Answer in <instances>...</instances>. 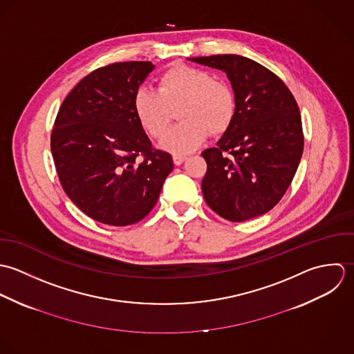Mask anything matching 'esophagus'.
<instances>
[{
    "label": "esophagus",
    "instance_id": "esophagus-1",
    "mask_svg": "<svg viewBox=\"0 0 354 354\" xmlns=\"http://www.w3.org/2000/svg\"><path fill=\"white\" fill-rule=\"evenodd\" d=\"M172 158H174V164H175V165H180L183 161H186L187 157L183 156V154H174Z\"/></svg>",
    "mask_w": 354,
    "mask_h": 354
}]
</instances>
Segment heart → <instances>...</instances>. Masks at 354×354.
Returning <instances> with one entry per match:
<instances>
[{
	"label": "heart",
	"mask_w": 354,
	"mask_h": 354,
	"mask_svg": "<svg viewBox=\"0 0 354 354\" xmlns=\"http://www.w3.org/2000/svg\"><path fill=\"white\" fill-rule=\"evenodd\" d=\"M182 120L169 129L160 146L175 154H187L208 138L224 133L235 116L231 87L209 72L176 66L158 79V88L141 87L134 95V112L143 130L158 138L167 130L174 111Z\"/></svg>",
	"instance_id": "heart-1"
}]
</instances>
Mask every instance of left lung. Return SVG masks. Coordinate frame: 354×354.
I'll use <instances>...</instances> for the list:
<instances>
[{"mask_svg": "<svg viewBox=\"0 0 354 354\" xmlns=\"http://www.w3.org/2000/svg\"><path fill=\"white\" fill-rule=\"evenodd\" d=\"M225 72L235 116L223 137L203 151L208 164L203 194L230 221L271 211L288 189L304 150L298 105L287 86L261 64L238 55L190 59Z\"/></svg>", "mask_w": 354, "mask_h": 354, "instance_id": "obj_1", "label": "left lung"}]
</instances>
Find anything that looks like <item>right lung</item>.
Wrapping results in <instances>:
<instances>
[{"label":"right lung","instance_id":"obj_1","mask_svg":"<svg viewBox=\"0 0 354 354\" xmlns=\"http://www.w3.org/2000/svg\"><path fill=\"white\" fill-rule=\"evenodd\" d=\"M153 70L150 62L98 68L72 88L57 113L50 149L62 186L100 223L142 220L174 169L171 154L151 147L134 112V95Z\"/></svg>","mask_w":354,"mask_h":354}]
</instances>
